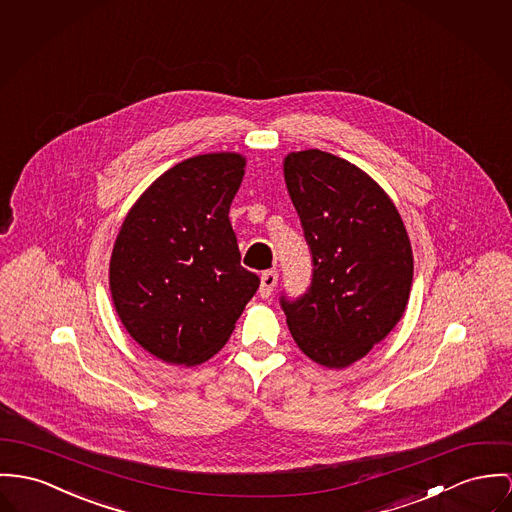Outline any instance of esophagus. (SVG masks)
Returning a JSON list of instances; mask_svg holds the SVG:
<instances>
[{"mask_svg": "<svg viewBox=\"0 0 512 512\" xmlns=\"http://www.w3.org/2000/svg\"><path fill=\"white\" fill-rule=\"evenodd\" d=\"M276 282H278V273L276 271H267V273L261 275V288H259V292H261L263 298H269L273 294Z\"/></svg>", "mask_w": 512, "mask_h": 512, "instance_id": "1", "label": "esophagus"}]
</instances>
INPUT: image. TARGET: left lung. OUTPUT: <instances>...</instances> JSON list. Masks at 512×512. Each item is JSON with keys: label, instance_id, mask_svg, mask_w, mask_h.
<instances>
[{"label": "left lung", "instance_id": "1", "mask_svg": "<svg viewBox=\"0 0 512 512\" xmlns=\"http://www.w3.org/2000/svg\"><path fill=\"white\" fill-rule=\"evenodd\" d=\"M284 181L314 257L308 294L282 300L298 349L347 368L388 337L407 308L413 251L390 195L358 165L321 150L290 152Z\"/></svg>", "mask_w": 512, "mask_h": 512}]
</instances>
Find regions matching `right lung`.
<instances>
[{
    "label": "right lung",
    "instance_id": "obj_1",
    "mask_svg": "<svg viewBox=\"0 0 512 512\" xmlns=\"http://www.w3.org/2000/svg\"><path fill=\"white\" fill-rule=\"evenodd\" d=\"M247 159H185L132 204L118 230L109 288L128 335L159 360L197 366L218 353L259 288L239 265L230 222Z\"/></svg>",
    "mask_w": 512,
    "mask_h": 512
}]
</instances>
